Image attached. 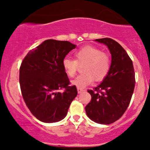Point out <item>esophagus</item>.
Returning <instances> with one entry per match:
<instances>
[{"mask_svg":"<svg viewBox=\"0 0 150 150\" xmlns=\"http://www.w3.org/2000/svg\"><path fill=\"white\" fill-rule=\"evenodd\" d=\"M82 92H84V89H83L77 88V92H78L79 94H80V93H82Z\"/></svg>","mask_w":150,"mask_h":150,"instance_id":"1","label":"esophagus"}]
</instances>
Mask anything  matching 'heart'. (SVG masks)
I'll return each instance as SVG.
<instances>
[{
	"instance_id": "obj_1",
	"label": "heart",
	"mask_w": 150,
	"mask_h": 150,
	"mask_svg": "<svg viewBox=\"0 0 150 150\" xmlns=\"http://www.w3.org/2000/svg\"><path fill=\"white\" fill-rule=\"evenodd\" d=\"M75 59L65 57L63 60V68L68 77L75 75L79 65L85 64L82 68L84 73L78 75L72 84L77 88L83 89L92 84L94 79L101 81L108 75L111 68V58L106 53H103L100 49L87 46L77 50L75 53Z\"/></svg>"
}]
</instances>
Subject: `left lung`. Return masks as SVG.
<instances>
[{
	"mask_svg": "<svg viewBox=\"0 0 150 150\" xmlns=\"http://www.w3.org/2000/svg\"><path fill=\"white\" fill-rule=\"evenodd\" d=\"M95 41L108 47L111 54V68L100 85L88 90L92 99L85 111L95 123L111 124L128 107L135 88V71L131 59L118 42L110 38Z\"/></svg>",
	"mask_w": 150,
	"mask_h": 150,
	"instance_id": "obj_1",
	"label": "left lung"
}]
</instances>
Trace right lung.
<instances>
[{"mask_svg": "<svg viewBox=\"0 0 150 150\" xmlns=\"http://www.w3.org/2000/svg\"><path fill=\"white\" fill-rule=\"evenodd\" d=\"M76 45L48 39L27 54L20 68L22 97L31 113L44 123L63 120L77 94L63 68V60ZM64 88V92L58 91Z\"/></svg>", "mask_w": 150, "mask_h": 150, "instance_id": "1", "label": "right lung"}]
</instances>
